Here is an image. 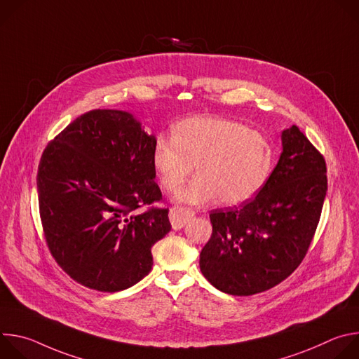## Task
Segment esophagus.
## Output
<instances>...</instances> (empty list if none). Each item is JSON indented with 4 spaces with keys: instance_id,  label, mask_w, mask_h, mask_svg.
<instances>
[{
    "instance_id": "obj_1",
    "label": "esophagus",
    "mask_w": 359,
    "mask_h": 359,
    "mask_svg": "<svg viewBox=\"0 0 359 359\" xmlns=\"http://www.w3.org/2000/svg\"><path fill=\"white\" fill-rule=\"evenodd\" d=\"M191 216H193V212L184 208H173L170 209V213H169V219L175 230H180Z\"/></svg>"
}]
</instances>
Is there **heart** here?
I'll list each match as a JSON object with an SVG mask.
<instances>
[{
    "mask_svg": "<svg viewBox=\"0 0 359 359\" xmlns=\"http://www.w3.org/2000/svg\"><path fill=\"white\" fill-rule=\"evenodd\" d=\"M151 165L166 191L179 190L196 166V179L179 193L182 201L204 204L216 197L236 206L264 186L273 149L260 133L216 116H191L172 129V139L159 136Z\"/></svg>",
    "mask_w": 359,
    "mask_h": 359,
    "instance_id": "obj_1",
    "label": "heart"
}]
</instances>
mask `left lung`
<instances>
[{
    "label": "left lung",
    "instance_id": "obj_1",
    "mask_svg": "<svg viewBox=\"0 0 359 359\" xmlns=\"http://www.w3.org/2000/svg\"><path fill=\"white\" fill-rule=\"evenodd\" d=\"M283 151L254 198L210 212L213 233L200 270L217 290L252 295L284 281L301 264L316 234L327 194L324 156L292 125Z\"/></svg>",
    "mask_w": 359,
    "mask_h": 359
}]
</instances>
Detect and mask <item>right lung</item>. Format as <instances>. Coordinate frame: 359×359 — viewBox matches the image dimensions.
<instances>
[{"label": "right lung", "instance_id": "right-lung-1", "mask_svg": "<svg viewBox=\"0 0 359 359\" xmlns=\"http://www.w3.org/2000/svg\"><path fill=\"white\" fill-rule=\"evenodd\" d=\"M147 135L133 115L93 109L45 147L38 166L39 216L48 248L76 283L104 292L147 276L151 247L172 229Z\"/></svg>", "mask_w": 359, "mask_h": 359}]
</instances>
